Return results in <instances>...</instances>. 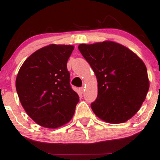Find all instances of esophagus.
<instances>
[{
  "mask_svg": "<svg viewBox=\"0 0 160 160\" xmlns=\"http://www.w3.org/2000/svg\"><path fill=\"white\" fill-rule=\"evenodd\" d=\"M80 93H83V92L85 91V88L84 87H81V88H80Z\"/></svg>",
  "mask_w": 160,
  "mask_h": 160,
  "instance_id": "1",
  "label": "esophagus"
}]
</instances>
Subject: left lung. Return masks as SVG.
Returning a JSON list of instances; mask_svg holds the SVG:
<instances>
[{
  "label": "left lung",
  "mask_w": 160,
  "mask_h": 160,
  "mask_svg": "<svg viewBox=\"0 0 160 160\" xmlns=\"http://www.w3.org/2000/svg\"><path fill=\"white\" fill-rule=\"evenodd\" d=\"M95 72L98 97L91 104L101 120L120 124L139 110L150 82L145 63L125 46L112 41L78 46Z\"/></svg>",
  "instance_id": "1"
}]
</instances>
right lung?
I'll return each instance as SVG.
<instances>
[{
    "label": "right lung",
    "mask_w": 160,
    "mask_h": 160,
    "mask_svg": "<svg viewBox=\"0 0 160 160\" xmlns=\"http://www.w3.org/2000/svg\"><path fill=\"white\" fill-rule=\"evenodd\" d=\"M73 45L38 49L19 69L15 87L27 114L40 126L55 129L71 121L79 96L70 85L67 62Z\"/></svg>",
    "instance_id": "obj_1"
}]
</instances>
